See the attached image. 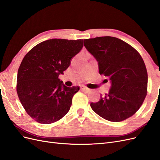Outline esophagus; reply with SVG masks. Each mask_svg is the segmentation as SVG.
<instances>
[{
    "label": "esophagus",
    "instance_id": "1",
    "mask_svg": "<svg viewBox=\"0 0 160 160\" xmlns=\"http://www.w3.org/2000/svg\"><path fill=\"white\" fill-rule=\"evenodd\" d=\"M81 89L83 90V91H86L87 93H89V92L91 91L90 89H89V88H86V87H84V86L81 87Z\"/></svg>",
    "mask_w": 160,
    "mask_h": 160
}]
</instances>
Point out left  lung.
<instances>
[{
    "label": "left lung",
    "mask_w": 160,
    "mask_h": 160,
    "mask_svg": "<svg viewBox=\"0 0 160 160\" xmlns=\"http://www.w3.org/2000/svg\"><path fill=\"white\" fill-rule=\"evenodd\" d=\"M84 46L98 62L100 75L108 77L111 88L91 109L103 119L118 122L132 116L147 95L148 72L139 53L113 37L84 39Z\"/></svg>",
    "instance_id": "1"
}]
</instances>
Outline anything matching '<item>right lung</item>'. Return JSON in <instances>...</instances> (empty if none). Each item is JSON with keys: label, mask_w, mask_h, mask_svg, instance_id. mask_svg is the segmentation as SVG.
<instances>
[{"label": "right lung", "mask_w": 160, "mask_h": 160, "mask_svg": "<svg viewBox=\"0 0 160 160\" xmlns=\"http://www.w3.org/2000/svg\"><path fill=\"white\" fill-rule=\"evenodd\" d=\"M83 47L82 39L52 38L34 47L23 58L17 91L27 113L37 122L49 124L68 113L79 86H65L59 79Z\"/></svg>", "instance_id": "1"}]
</instances>
